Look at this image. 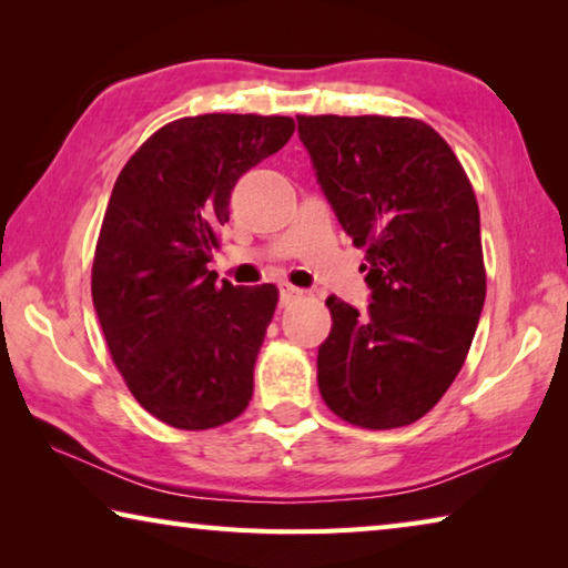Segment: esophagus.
<instances>
[{"label": "esophagus", "mask_w": 568, "mask_h": 568, "mask_svg": "<svg viewBox=\"0 0 568 568\" xmlns=\"http://www.w3.org/2000/svg\"><path fill=\"white\" fill-rule=\"evenodd\" d=\"M303 297V287H295L291 283H281V305H291Z\"/></svg>", "instance_id": "obj_1"}]
</instances>
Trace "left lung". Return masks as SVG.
Masks as SVG:
<instances>
[{"mask_svg":"<svg viewBox=\"0 0 568 568\" xmlns=\"http://www.w3.org/2000/svg\"><path fill=\"white\" fill-rule=\"evenodd\" d=\"M315 178L355 247L371 303L331 295L318 388L335 416L398 428L436 406L464 365L486 301L480 217L454 150L413 118L297 114Z\"/></svg>","mask_w":568,"mask_h":568,"instance_id":"obj_1","label":"left lung"}]
</instances>
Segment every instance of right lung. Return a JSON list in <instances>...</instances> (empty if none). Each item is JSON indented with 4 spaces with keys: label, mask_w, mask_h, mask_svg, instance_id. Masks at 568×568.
<instances>
[{
    "label": "right lung",
    "mask_w": 568,
    "mask_h": 568,
    "mask_svg": "<svg viewBox=\"0 0 568 568\" xmlns=\"http://www.w3.org/2000/svg\"><path fill=\"white\" fill-rule=\"evenodd\" d=\"M291 118L197 114L160 128L122 168L94 247L92 303L124 383L168 426L205 430L253 398L277 287L207 271L235 182L275 155Z\"/></svg>",
    "instance_id": "1"
}]
</instances>
